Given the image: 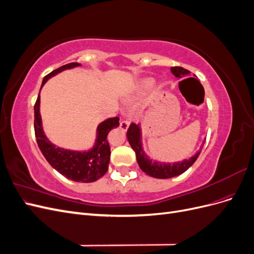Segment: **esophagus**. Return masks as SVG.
I'll use <instances>...</instances> for the list:
<instances>
[{"mask_svg":"<svg viewBox=\"0 0 254 254\" xmlns=\"http://www.w3.org/2000/svg\"><path fill=\"white\" fill-rule=\"evenodd\" d=\"M130 125V123L128 121H122L121 124H120V128L123 130V131H126Z\"/></svg>","mask_w":254,"mask_h":254,"instance_id":"esophagus-1","label":"esophagus"}]
</instances>
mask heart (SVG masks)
Segmentation results:
<instances>
[{"label": "heart", "instance_id": "heart-1", "mask_svg": "<svg viewBox=\"0 0 254 254\" xmlns=\"http://www.w3.org/2000/svg\"><path fill=\"white\" fill-rule=\"evenodd\" d=\"M153 86H155V79L153 78H151V77L142 78L134 84V87L131 89V91L129 92L127 97H128V99H131V101H133V99H136L137 97H140L143 94H145L146 92L150 90Z\"/></svg>", "mask_w": 254, "mask_h": 254}]
</instances>
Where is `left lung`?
Here are the masks:
<instances>
[{"mask_svg": "<svg viewBox=\"0 0 254 254\" xmlns=\"http://www.w3.org/2000/svg\"><path fill=\"white\" fill-rule=\"evenodd\" d=\"M171 71L175 77H177L178 79H181L190 74L189 70H186V68H183L181 66L171 67ZM127 139L130 146H131L132 149L135 152L137 164H139L141 170L145 174H147L153 177V178H158V179L173 178V177L179 176L182 173L188 171L189 168L195 163V161L197 160L198 156L200 155V151H201V149L198 150L194 156H191L190 159L183 160L181 162L179 161V162L166 163V162H161V161L152 160L146 155V152L144 151V148H143V144H142V134H141L140 125H136L132 123V124L129 126L127 130Z\"/></svg>", "mask_w": 254, "mask_h": 254, "instance_id": "left-lung-1", "label": "left lung"}]
</instances>
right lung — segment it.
Masks as SVG:
<instances>
[{"label": "right lung", "mask_w": 254, "mask_h": 254, "mask_svg": "<svg viewBox=\"0 0 254 254\" xmlns=\"http://www.w3.org/2000/svg\"><path fill=\"white\" fill-rule=\"evenodd\" d=\"M81 66L78 63H72L58 67L57 70L51 72L42 80V87L44 83L54 76L65 70ZM35 133L37 143L44 158L52 167L64 175L65 178L76 182H94L107 173L110 162V146L107 141V135L113 128L120 126V119H107L98 124L96 128V137L92 147L86 150L67 149L58 147L52 143L49 137L45 135L42 119L40 114V93L38 95L35 105Z\"/></svg>", "instance_id": "1"}]
</instances>
